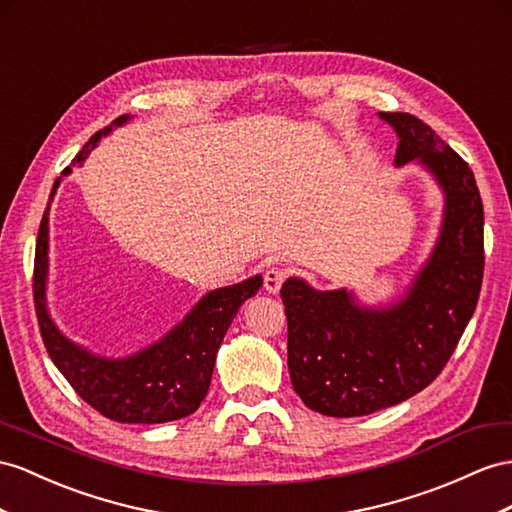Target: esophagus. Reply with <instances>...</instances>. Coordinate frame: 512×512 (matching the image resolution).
<instances>
[{
  "label": "esophagus",
  "instance_id": "obj_1",
  "mask_svg": "<svg viewBox=\"0 0 512 512\" xmlns=\"http://www.w3.org/2000/svg\"><path fill=\"white\" fill-rule=\"evenodd\" d=\"M285 277H287V272H285L283 268H270V270H266V274H264V287H266V292L277 294V292L281 290V285H283Z\"/></svg>",
  "mask_w": 512,
  "mask_h": 512
}]
</instances>
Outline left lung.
<instances>
[{"instance_id":"8db88e82","label":"left lung","mask_w":512,"mask_h":512,"mask_svg":"<svg viewBox=\"0 0 512 512\" xmlns=\"http://www.w3.org/2000/svg\"><path fill=\"white\" fill-rule=\"evenodd\" d=\"M400 138L396 166L422 164L445 196L432 255L406 294L387 307H361L352 292H320L290 277L281 287L287 368L311 411L359 417L428 387L478 305L484 272V209L469 164L424 121L381 112Z\"/></svg>"}]
</instances>
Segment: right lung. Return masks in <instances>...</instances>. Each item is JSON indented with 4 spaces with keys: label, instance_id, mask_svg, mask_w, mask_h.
I'll return each instance as SVG.
<instances>
[{
    "label": "right lung",
    "instance_id": "right-lung-1",
    "mask_svg": "<svg viewBox=\"0 0 512 512\" xmlns=\"http://www.w3.org/2000/svg\"><path fill=\"white\" fill-rule=\"evenodd\" d=\"M129 119L131 116L123 114L106 129L97 131L75 155L73 166L86 160L101 136H108L112 127H121ZM69 173L71 166L62 170V175ZM60 179L62 177H58L51 188L49 203L60 186ZM49 203L36 238L34 307L51 361L77 391V396L114 422L164 424L194 413L212 383L222 337L244 300L255 296L264 283L261 274L205 294L175 329H170L160 342L142 348L136 355L125 359L93 355L84 346L71 342L49 316L45 296L49 268Z\"/></svg>",
    "mask_w": 512,
    "mask_h": 512
}]
</instances>
